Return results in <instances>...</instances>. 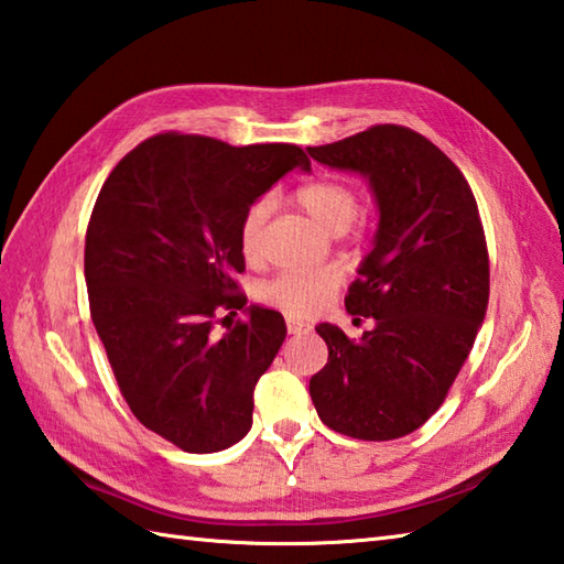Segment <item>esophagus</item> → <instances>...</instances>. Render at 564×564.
<instances>
[{
  "instance_id": "34e87169",
  "label": "esophagus",
  "mask_w": 564,
  "mask_h": 564,
  "mask_svg": "<svg viewBox=\"0 0 564 564\" xmlns=\"http://www.w3.org/2000/svg\"><path fill=\"white\" fill-rule=\"evenodd\" d=\"M308 328H312V326H308L306 321H302V318H294V316L286 318V330H290L292 336H296V333H306Z\"/></svg>"
}]
</instances>
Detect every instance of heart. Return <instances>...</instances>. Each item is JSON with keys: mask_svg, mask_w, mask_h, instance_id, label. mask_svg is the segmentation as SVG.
<instances>
[{"mask_svg": "<svg viewBox=\"0 0 564 564\" xmlns=\"http://www.w3.org/2000/svg\"><path fill=\"white\" fill-rule=\"evenodd\" d=\"M296 204L312 216L316 226L326 234H346L360 214V194L340 180H316L299 187L294 194ZM270 212L265 199L252 202L243 212L238 226V246L248 260L262 256V226ZM340 284V272L336 268H306L292 270L274 278L262 286V302L278 306L286 314H316L324 308Z\"/></svg>", "mask_w": 564, "mask_h": 564, "instance_id": "heart-1", "label": "heart"}]
</instances>
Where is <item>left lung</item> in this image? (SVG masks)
Returning <instances> with one entry per match:
<instances>
[{"mask_svg": "<svg viewBox=\"0 0 564 564\" xmlns=\"http://www.w3.org/2000/svg\"><path fill=\"white\" fill-rule=\"evenodd\" d=\"M358 172L379 224L346 308L372 316L358 340L318 324L328 362L308 382L318 419L360 441H394L426 423L475 346L489 302V258L475 194L429 138L382 123L308 148Z\"/></svg>", "mask_w": 564, "mask_h": 564, "instance_id": "1", "label": "left lung"}]
</instances>
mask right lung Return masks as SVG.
I'll use <instances>...</instances> for the list:
<instances>
[{
    "label": "right lung",
    "instance_id": "obj_1",
    "mask_svg": "<svg viewBox=\"0 0 564 564\" xmlns=\"http://www.w3.org/2000/svg\"><path fill=\"white\" fill-rule=\"evenodd\" d=\"M294 167L312 170L299 145L160 133L111 170L91 209V321L133 416L185 453L226 451L252 426L284 318L252 304L214 336V316L248 302L234 282L243 212Z\"/></svg>",
    "mask_w": 564,
    "mask_h": 564
}]
</instances>
